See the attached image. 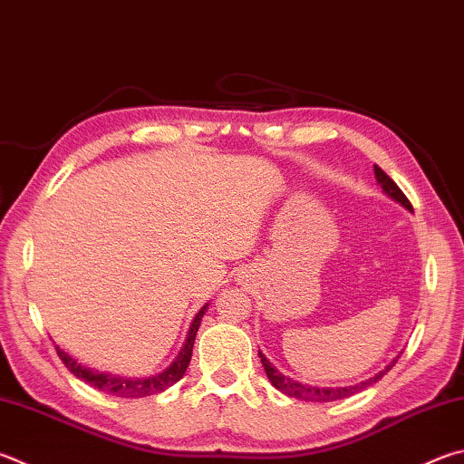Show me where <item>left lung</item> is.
<instances>
[{
    "mask_svg": "<svg viewBox=\"0 0 464 464\" xmlns=\"http://www.w3.org/2000/svg\"><path fill=\"white\" fill-rule=\"evenodd\" d=\"M373 172H375V180L379 187H382V190L385 192L387 197H390L392 200H395V203H400L403 208L410 210V213H414L411 210V205L410 200L406 198V195L400 190L398 184H395L390 176H387L382 168L379 166H373ZM259 357H261V365H264L266 369V375L269 382H272V385L276 387L277 392H282L285 395H290V398H296V400H304V401H336V400H344L349 398V395H355L359 393L361 390H365V387L377 383L379 379H382L390 369L395 365V361L400 359V355L395 357L390 365H385V369H382V372L375 373L373 377L365 379V382H359L355 385H344V387H316V385H306V383H300L296 382V379H290L288 375H284L280 369H276L274 363H269V359L264 355V353L259 351Z\"/></svg>",
    "mask_w": 464,
    "mask_h": 464,
    "instance_id": "1",
    "label": "left lung"
}]
</instances>
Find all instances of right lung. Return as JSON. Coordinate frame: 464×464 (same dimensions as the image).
I'll list each match as a JSON object with an SVG mask.
<instances>
[{"instance_id":"1","label":"right lung","mask_w":464,"mask_h":464,"mask_svg":"<svg viewBox=\"0 0 464 464\" xmlns=\"http://www.w3.org/2000/svg\"><path fill=\"white\" fill-rule=\"evenodd\" d=\"M208 304L198 310L195 320L190 323V328L187 333V339H184L182 349L179 351V355L168 365L164 372H160L156 375L150 377H121V375H111V373H103V372H95V369L85 367L77 363V359L71 357L69 353H64L61 347L56 344V353L58 357L63 359V363L69 367V372L72 375H77L82 382H87L89 385L97 387L99 392L109 393V395H117V398H146V395H156L162 393L168 387L174 385L176 382H180L184 372L190 363L192 357V347H195V339L200 326V320L205 316V310Z\"/></svg>"}]
</instances>
